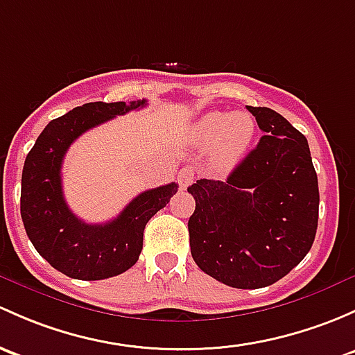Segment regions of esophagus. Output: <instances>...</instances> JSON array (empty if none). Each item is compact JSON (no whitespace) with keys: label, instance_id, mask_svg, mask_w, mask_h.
Wrapping results in <instances>:
<instances>
[{"label":"esophagus","instance_id":"obj_1","mask_svg":"<svg viewBox=\"0 0 355 355\" xmlns=\"http://www.w3.org/2000/svg\"><path fill=\"white\" fill-rule=\"evenodd\" d=\"M196 178V173H193L192 168H184V170L178 173V185H180L182 190H185Z\"/></svg>","mask_w":355,"mask_h":355}]
</instances>
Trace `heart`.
Listing matches in <instances>:
<instances>
[{"label": "heart", "instance_id": "heart-1", "mask_svg": "<svg viewBox=\"0 0 355 355\" xmlns=\"http://www.w3.org/2000/svg\"><path fill=\"white\" fill-rule=\"evenodd\" d=\"M255 121L245 112H211L196 122L192 139L199 148H211L214 165L227 170L246 155L255 137Z\"/></svg>", "mask_w": 355, "mask_h": 355}]
</instances>
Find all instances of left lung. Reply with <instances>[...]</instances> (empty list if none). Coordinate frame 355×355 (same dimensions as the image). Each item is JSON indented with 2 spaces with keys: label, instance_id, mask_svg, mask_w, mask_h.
<instances>
[{
  "label": "left lung",
  "instance_id": "obj_1",
  "mask_svg": "<svg viewBox=\"0 0 355 355\" xmlns=\"http://www.w3.org/2000/svg\"><path fill=\"white\" fill-rule=\"evenodd\" d=\"M260 143L225 182L200 178L189 219L192 259L236 289H259L289 274L315 241L318 177L308 141L281 114L250 107Z\"/></svg>",
  "mask_w": 355,
  "mask_h": 355
}]
</instances>
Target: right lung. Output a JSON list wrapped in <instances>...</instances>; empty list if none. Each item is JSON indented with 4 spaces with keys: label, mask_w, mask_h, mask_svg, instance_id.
<instances>
[{
    "label": "right lung",
    "mask_w": 355,
    "mask_h": 355,
    "mask_svg": "<svg viewBox=\"0 0 355 355\" xmlns=\"http://www.w3.org/2000/svg\"><path fill=\"white\" fill-rule=\"evenodd\" d=\"M146 105L92 102L54 119L37 137L21 173L20 211L27 236L55 270L80 281H102L130 268L143 250L146 223L177 193L175 182L139 193L103 225H88L68 207L61 168L66 151L88 129Z\"/></svg>",
    "instance_id": "add662e5"
}]
</instances>
